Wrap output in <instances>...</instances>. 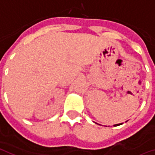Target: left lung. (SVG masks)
<instances>
[{"instance_id": "left-lung-1", "label": "left lung", "mask_w": 155, "mask_h": 155, "mask_svg": "<svg viewBox=\"0 0 155 155\" xmlns=\"http://www.w3.org/2000/svg\"><path fill=\"white\" fill-rule=\"evenodd\" d=\"M120 124H114V126H118V125H120Z\"/></svg>"}]
</instances>
